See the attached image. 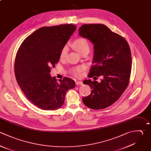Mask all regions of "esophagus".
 Segmentation results:
<instances>
[{"label":"esophagus","instance_id":"obj_1","mask_svg":"<svg viewBox=\"0 0 151 151\" xmlns=\"http://www.w3.org/2000/svg\"><path fill=\"white\" fill-rule=\"evenodd\" d=\"M76 85H83V83L82 81H76Z\"/></svg>","mask_w":151,"mask_h":151}]
</instances>
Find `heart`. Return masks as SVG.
<instances>
[{
    "label": "heart",
    "mask_w": 151,
    "mask_h": 151,
    "mask_svg": "<svg viewBox=\"0 0 151 151\" xmlns=\"http://www.w3.org/2000/svg\"><path fill=\"white\" fill-rule=\"evenodd\" d=\"M73 45L74 48L81 55L83 53L87 51L89 52L90 51V44L88 43V41L84 38H80L74 41ZM68 51V47L67 45H65L61 50L60 53V58L61 60H64L67 57ZM83 69L84 68L83 66H77L71 68L70 70V72L74 76L78 77L80 75V73L83 71Z\"/></svg>",
    "instance_id": "1"
}]
</instances>
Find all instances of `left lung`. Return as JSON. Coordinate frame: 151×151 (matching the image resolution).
I'll list each match as a JSON object with an SVG mask.
<instances>
[{
    "label": "left lung",
    "mask_w": 151,
    "mask_h": 151,
    "mask_svg": "<svg viewBox=\"0 0 151 151\" xmlns=\"http://www.w3.org/2000/svg\"><path fill=\"white\" fill-rule=\"evenodd\" d=\"M78 34L94 44L93 65L88 77L102 78L100 83L83 81L92 90L83 102L91 109H105L117 101L128 86L132 69L129 45L123 37L103 24H84Z\"/></svg>",
    "instance_id": "1"
}]
</instances>
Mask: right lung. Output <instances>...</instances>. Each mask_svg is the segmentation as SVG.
Segmentation results:
<instances>
[{
    "label": "right lung",
    "instance_id": "add662e5",
    "mask_svg": "<svg viewBox=\"0 0 151 151\" xmlns=\"http://www.w3.org/2000/svg\"><path fill=\"white\" fill-rule=\"evenodd\" d=\"M76 29L72 24L42 27L28 36L19 48L15 61L17 81L25 96L45 110L60 108L75 81L68 77L57 81L50 75L60 60L61 50Z\"/></svg>",
    "mask_w": 151,
    "mask_h": 151
}]
</instances>
